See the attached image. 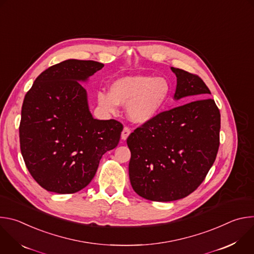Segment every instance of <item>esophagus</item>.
Instances as JSON below:
<instances>
[{"label":"esophagus","mask_w":254,"mask_h":254,"mask_svg":"<svg viewBox=\"0 0 254 254\" xmlns=\"http://www.w3.org/2000/svg\"><path fill=\"white\" fill-rule=\"evenodd\" d=\"M130 134V128L128 127H125L122 132V138L125 140L127 138V136Z\"/></svg>","instance_id":"1"}]
</instances>
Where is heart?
I'll return each instance as SVG.
<instances>
[{
	"label": "heart",
	"mask_w": 254,
	"mask_h": 254,
	"mask_svg": "<svg viewBox=\"0 0 254 254\" xmlns=\"http://www.w3.org/2000/svg\"><path fill=\"white\" fill-rule=\"evenodd\" d=\"M170 85L163 77L127 76L111 85L110 93L97 92V103L106 113H116L118 104L127 105L128 118L137 124L153 120L165 105Z\"/></svg>",
	"instance_id": "heart-1"
}]
</instances>
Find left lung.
<instances>
[{
  "mask_svg": "<svg viewBox=\"0 0 254 254\" xmlns=\"http://www.w3.org/2000/svg\"><path fill=\"white\" fill-rule=\"evenodd\" d=\"M177 76L175 99L202 98L158 114L131 132L128 174L134 192L151 201L187 197L205 180L220 144V112L204 81L171 67Z\"/></svg>",
  "mask_w": 254,
  "mask_h": 254,
  "instance_id": "1",
  "label": "left lung"
}]
</instances>
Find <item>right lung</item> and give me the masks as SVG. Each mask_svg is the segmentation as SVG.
<instances>
[{"label":"right lung","instance_id":"right-lung-1","mask_svg":"<svg viewBox=\"0 0 254 254\" xmlns=\"http://www.w3.org/2000/svg\"><path fill=\"white\" fill-rule=\"evenodd\" d=\"M104 65L69 59L50 66L25 95L19 127L25 165L42 188L76 193L93 179L103 154L115 149L123 125L92 118L85 81Z\"/></svg>","mask_w":254,"mask_h":254}]
</instances>
